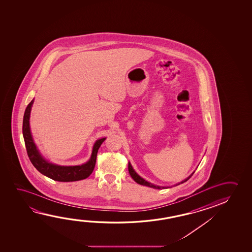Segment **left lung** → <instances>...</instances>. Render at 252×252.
Wrapping results in <instances>:
<instances>
[{
    "label": "left lung",
    "mask_w": 252,
    "mask_h": 252,
    "mask_svg": "<svg viewBox=\"0 0 252 252\" xmlns=\"http://www.w3.org/2000/svg\"><path fill=\"white\" fill-rule=\"evenodd\" d=\"M128 171H129V174L131 175V177H132V179L134 180V181L136 182L137 184H139V185H141V186H149V187H151V188H155V189H164V188H166V187H162V186H155V185H153V184H151V183H149V182L146 181L145 179H143V178H141V177H140L138 174L134 171V169H132V165H131V163L129 162L128 163ZM194 173V172H193ZM193 173L191 174L190 175V177L189 178H186V180H184V181H182L181 183H179V184H178L177 186H178V185H180V184H183V183H185V182L187 181L189 178L193 175Z\"/></svg>",
    "instance_id": "1"
}]
</instances>
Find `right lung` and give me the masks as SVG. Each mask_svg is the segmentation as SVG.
Listing matches in <instances>:
<instances>
[{
  "label": "right lung",
  "instance_id": "obj_1",
  "mask_svg": "<svg viewBox=\"0 0 252 252\" xmlns=\"http://www.w3.org/2000/svg\"><path fill=\"white\" fill-rule=\"evenodd\" d=\"M34 99L27 105L25 109L24 120H23V135L25 139V148L30 158V161L34 167L47 178L59 182H74L83 180L88 178L95 168L96 155L101 144L106 138H102L96 140L93 147L91 159L86 163L77 166H61L53 164L44 159L39 151L37 150L36 145L30 129V114L33 103Z\"/></svg>",
  "mask_w": 252,
  "mask_h": 252
}]
</instances>
